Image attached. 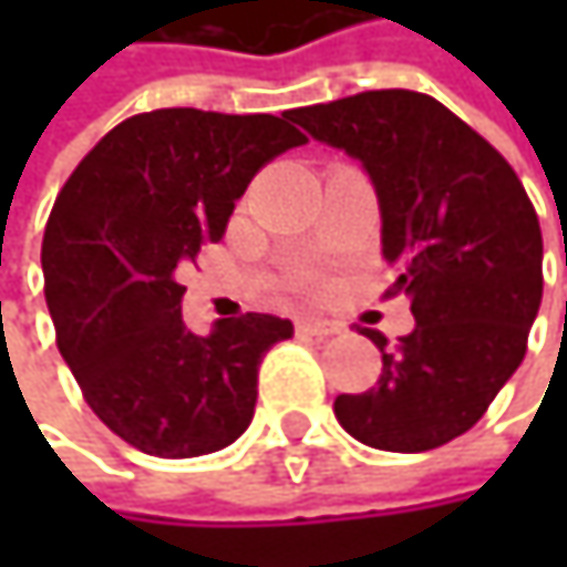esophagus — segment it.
<instances>
[{"mask_svg":"<svg viewBox=\"0 0 567 567\" xmlns=\"http://www.w3.org/2000/svg\"><path fill=\"white\" fill-rule=\"evenodd\" d=\"M295 328H298V334H311V338H331V334L341 331V324L324 321V318H301Z\"/></svg>","mask_w":567,"mask_h":567,"instance_id":"obj_1","label":"esophagus"}]
</instances>
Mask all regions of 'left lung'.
<instances>
[{"instance_id":"left-lung-1","label":"left lung","mask_w":567,"mask_h":567,"mask_svg":"<svg viewBox=\"0 0 567 567\" xmlns=\"http://www.w3.org/2000/svg\"><path fill=\"white\" fill-rule=\"evenodd\" d=\"M315 137L371 173L388 295H410L413 331L388 351L364 394H338L334 416L361 443L391 453L436 450L466 433L515 374L542 305V229L509 161L436 97L361 91L298 107ZM364 334V331H361Z\"/></svg>"}]
</instances>
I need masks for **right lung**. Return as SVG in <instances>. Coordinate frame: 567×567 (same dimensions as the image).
Returning a JSON list of instances; mask_svg holds the SVG:
<instances>
[{
  "instance_id": "obj_1",
  "label": "right lung",
  "mask_w": 567,
  "mask_h": 567,
  "mask_svg": "<svg viewBox=\"0 0 567 567\" xmlns=\"http://www.w3.org/2000/svg\"><path fill=\"white\" fill-rule=\"evenodd\" d=\"M276 114L161 107L107 131L61 186L45 239L58 351L87 406L161 460L229 446L252 420L259 364L291 321L246 311L199 338L176 269L216 243L252 176L308 137Z\"/></svg>"
}]
</instances>
